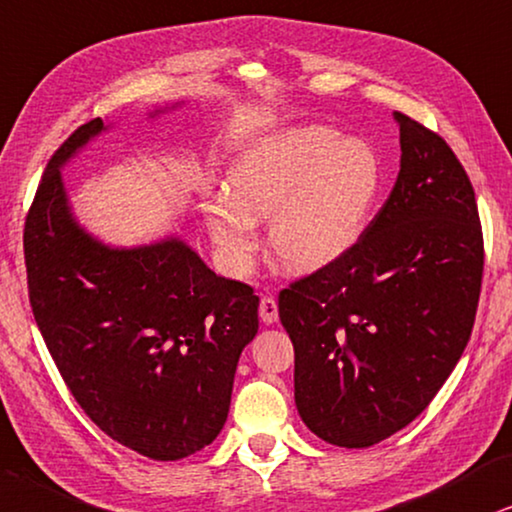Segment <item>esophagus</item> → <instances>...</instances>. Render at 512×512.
I'll list each match as a JSON object with an SVG mask.
<instances>
[{"label": "esophagus", "instance_id": "esophagus-1", "mask_svg": "<svg viewBox=\"0 0 512 512\" xmlns=\"http://www.w3.org/2000/svg\"><path fill=\"white\" fill-rule=\"evenodd\" d=\"M260 319L267 323V326H271V323L278 319V304H276L274 297L264 295L260 300Z\"/></svg>", "mask_w": 512, "mask_h": 512}]
</instances>
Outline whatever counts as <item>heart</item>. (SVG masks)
<instances>
[{
	"instance_id": "b5f03b06",
	"label": "heart",
	"mask_w": 512,
	"mask_h": 512,
	"mask_svg": "<svg viewBox=\"0 0 512 512\" xmlns=\"http://www.w3.org/2000/svg\"><path fill=\"white\" fill-rule=\"evenodd\" d=\"M385 189L378 151L338 129L309 125L255 139L229 170V191L205 203V222L224 260L248 267L255 219H269V243L290 271H319L366 234Z\"/></svg>"
}]
</instances>
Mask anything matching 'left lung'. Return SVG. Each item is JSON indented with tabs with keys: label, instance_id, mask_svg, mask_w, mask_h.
<instances>
[{
	"label": "left lung",
	"instance_id": "1",
	"mask_svg": "<svg viewBox=\"0 0 512 512\" xmlns=\"http://www.w3.org/2000/svg\"><path fill=\"white\" fill-rule=\"evenodd\" d=\"M394 120L401 165L390 198L342 260L278 295L297 413L347 449L383 442L425 411L480 302L484 243L468 174L439 134Z\"/></svg>",
	"mask_w": 512,
	"mask_h": 512
}]
</instances>
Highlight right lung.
Returning <instances> with one entry per match:
<instances>
[{"label": "right lung", "instance_id": "obj_1", "mask_svg": "<svg viewBox=\"0 0 512 512\" xmlns=\"http://www.w3.org/2000/svg\"><path fill=\"white\" fill-rule=\"evenodd\" d=\"M103 129L77 127L44 170L23 234L30 307L82 411L127 449L179 461L224 428L260 297L181 238L111 248L77 224L61 167Z\"/></svg>", "mask_w": 512, "mask_h": 512}]
</instances>
